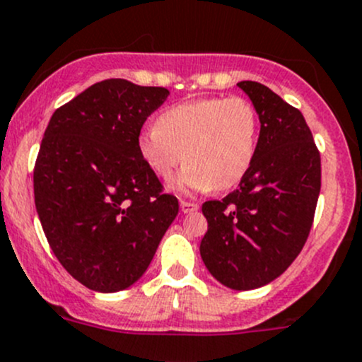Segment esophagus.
I'll return each instance as SVG.
<instances>
[{
	"mask_svg": "<svg viewBox=\"0 0 362 362\" xmlns=\"http://www.w3.org/2000/svg\"><path fill=\"white\" fill-rule=\"evenodd\" d=\"M180 208L184 214H192V211H196L199 208L198 203H192V202H185V199H182L180 202Z\"/></svg>",
	"mask_w": 362,
	"mask_h": 362,
	"instance_id": "obj_1",
	"label": "esophagus"
}]
</instances>
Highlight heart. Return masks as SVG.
I'll return each mask as SVG.
<instances>
[{
    "instance_id": "obj_1",
    "label": "heart",
    "mask_w": 362,
    "mask_h": 362,
    "mask_svg": "<svg viewBox=\"0 0 362 362\" xmlns=\"http://www.w3.org/2000/svg\"><path fill=\"white\" fill-rule=\"evenodd\" d=\"M261 120L242 96L203 98L166 108L138 136V152L160 180L178 178L184 191H226L245 178L255 160Z\"/></svg>"
}]
</instances>
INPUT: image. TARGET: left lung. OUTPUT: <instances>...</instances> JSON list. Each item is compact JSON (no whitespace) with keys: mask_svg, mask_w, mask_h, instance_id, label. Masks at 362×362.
I'll use <instances>...</instances> for the list:
<instances>
[{"mask_svg":"<svg viewBox=\"0 0 362 362\" xmlns=\"http://www.w3.org/2000/svg\"><path fill=\"white\" fill-rule=\"evenodd\" d=\"M261 120L255 160L240 187L203 203L202 257L226 287L257 289L299 255L315 217L320 152L303 113L252 80L238 83Z\"/></svg>","mask_w":362,"mask_h":362,"instance_id":"8db88e82","label":"left lung"}]
</instances>
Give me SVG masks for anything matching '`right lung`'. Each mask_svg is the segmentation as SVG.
<instances>
[{"label": "right lung", "instance_id": "1", "mask_svg": "<svg viewBox=\"0 0 362 362\" xmlns=\"http://www.w3.org/2000/svg\"><path fill=\"white\" fill-rule=\"evenodd\" d=\"M170 90L124 78L94 83L57 108L33 171L50 249L98 293L136 282L178 214V199L141 159L138 136Z\"/></svg>", "mask_w": 362, "mask_h": 362}]
</instances>
